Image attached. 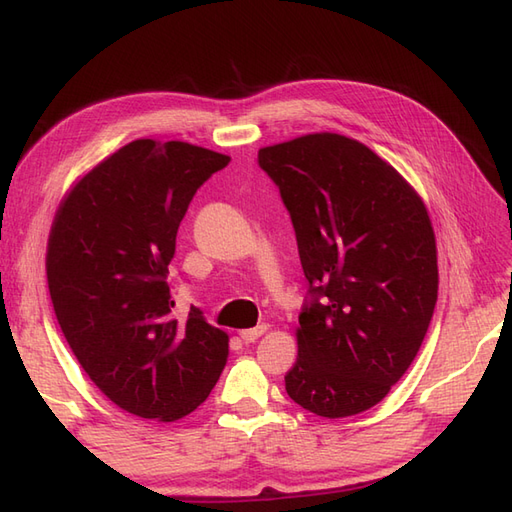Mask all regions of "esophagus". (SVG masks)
<instances>
[{
    "label": "esophagus",
    "instance_id": "obj_1",
    "mask_svg": "<svg viewBox=\"0 0 512 512\" xmlns=\"http://www.w3.org/2000/svg\"><path fill=\"white\" fill-rule=\"evenodd\" d=\"M266 331H268V324H259V326H255V329L240 331V337H242L244 344H253L255 339H259Z\"/></svg>",
    "mask_w": 512,
    "mask_h": 512
}]
</instances>
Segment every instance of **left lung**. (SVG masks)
<instances>
[{"label": "left lung", "instance_id": "left-lung-1", "mask_svg": "<svg viewBox=\"0 0 512 512\" xmlns=\"http://www.w3.org/2000/svg\"><path fill=\"white\" fill-rule=\"evenodd\" d=\"M290 212L309 300L285 391L320 417L372 409L409 370L437 305L424 201L365 144L322 131L259 149Z\"/></svg>", "mask_w": 512, "mask_h": 512}]
</instances>
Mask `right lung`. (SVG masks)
<instances>
[{
  "label": "right lung",
  "instance_id": "right-lung-1",
  "mask_svg": "<svg viewBox=\"0 0 512 512\" xmlns=\"http://www.w3.org/2000/svg\"><path fill=\"white\" fill-rule=\"evenodd\" d=\"M231 157L140 138L75 183L47 244L60 329L101 393L123 411L175 422L203 404L229 335L190 307L175 320L168 264L192 196Z\"/></svg>",
  "mask_w": 512,
  "mask_h": 512
}]
</instances>
